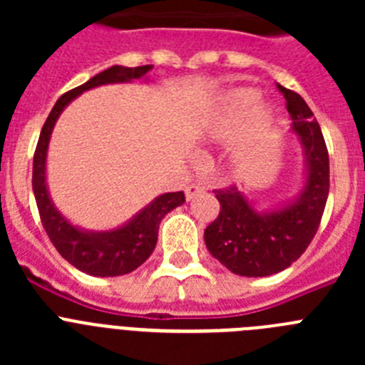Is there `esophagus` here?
Masks as SVG:
<instances>
[{
  "instance_id": "obj_1",
  "label": "esophagus",
  "mask_w": 365,
  "mask_h": 365,
  "mask_svg": "<svg viewBox=\"0 0 365 365\" xmlns=\"http://www.w3.org/2000/svg\"><path fill=\"white\" fill-rule=\"evenodd\" d=\"M202 193H205V188H202V186H197V185L188 186V188H186V201H193V199L202 195Z\"/></svg>"
}]
</instances>
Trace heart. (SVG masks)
<instances>
[{
    "label": "heart",
    "mask_w": 365,
    "mask_h": 365,
    "mask_svg": "<svg viewBox=\"0 0 365 365\" xmlns=\"http://www.w3.org/2000/svg\"><path fill=\"white\" fill-rule=\"evenodd\" d=\"M257 98H259V93L252 87H234V89L225 93L219 108L208 118L206 133L212 138H222L230 131L232 125L252 107L255 108L252 110L254 120L257 124H267L272 118V109L263 102L256 104Z\"/></svg>",
    "instance_id": "obj_1"
}]
</instances>
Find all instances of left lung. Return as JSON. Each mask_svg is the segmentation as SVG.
<instances>
[{"mask_svg":"<svg viewBox=\"0 0 365 365\" xmlns=\"http://www.w3.org/2000/svg\"><path fill=\"white\" fill-rule=\"evenodd\" d=\"M291 135L303 151V179L292 199L257 208L237 188L215 190L217 219L205 230L206 248L237 276L265 278L291 267L314 237L329 195V155L320 124L298 93L279 86Z\"/></svg>","mask_w":365,"mask_h":365,"instance_id":"obj_1","label":"left lung"}]
</instances>
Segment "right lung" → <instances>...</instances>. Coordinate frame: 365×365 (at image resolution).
<instances>
[{
  "instance_id": "right-lung-1",
  "label": "right lung",
  "mask_w": 365,
  "mask_h": 365,
  "mask_svg": "<svg viewBox=\"0 0 365 365\" xmlns=\"http://www.w3.org/2000/svg\"><path fill=\"white\" fill-rule=\"evenodd\" d=\"M151 67L153 66H113L95 74L86 83L60 96L41 128L40 140L34 153V164H32V190H34L41 222L62 257L89 276H98V278L124 276L143 265L157 245L160 221L168 212L185 202V193H163L117 228L87 230L78 225H73L56 208L47 185V151H49L51 135L63 109L83 91L108 83H131L135 80H148L146 74L150 73Z\"/></svg>"
}]
</instances>
